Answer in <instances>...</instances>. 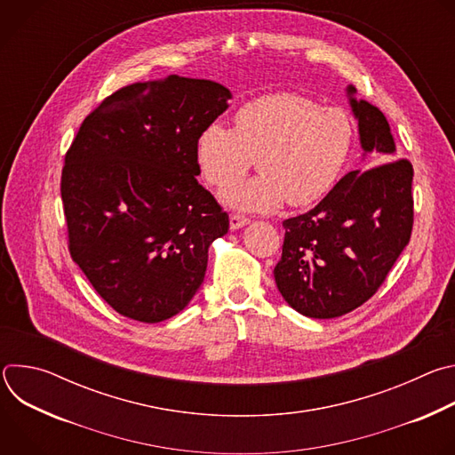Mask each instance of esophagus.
<instances>
[{"label":"esophagus","instance_id":"1","mask_svg":"<svg viewBox=\"0 0 455 455\" xmlns=\"http://www.w3.org/2000/svg\"><path fill=\"white\" fill-rule=\"evenodd\" d=\"M246 223H248V218L243 216V214H232V216H230V228H232V230L241 228V227H244Z\"/></svg>","mask_w":455,"mask_h":455}]
</instances>
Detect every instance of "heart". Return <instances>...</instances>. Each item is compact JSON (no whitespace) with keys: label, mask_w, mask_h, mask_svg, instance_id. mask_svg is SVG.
I'll return each mask as SVG.
<instances>
[{"label":"heart","mask_w":455,"mask_h":455,"mask_svg":"<svg viewBox=\"0 0 455 455\" xmlns=\"http://www.w3.org/2000/svg\"><path fill=\"white\" fill-rule=\"evenodd\" d=\"M355 146V125L340 108H320L293 93L263 95L235 113V129L214 122L198 139L205 180L220 190L238 180L256 160L255 180L225 192L246 211H274L286 202H318L342 176Z\"/></svg>","instance_id":"obj_1"}]
</instances>
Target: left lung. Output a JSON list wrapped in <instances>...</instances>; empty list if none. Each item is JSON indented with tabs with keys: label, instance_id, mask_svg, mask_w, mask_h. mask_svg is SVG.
Returning a JSON list of instances; mask_svg holds the SVG:
<instances>
[{
	"label": "left lung",
	"instance_id": "8db88e82",
	"mask_svg": "<svg viewBox=\"0 0 455 455\" xmlns=\"http://www.w3.org/2000/svg\"><path fill=\"white\" fill-rule=\"evenodd\" d=\"M349 100L360 144L372 153L363 172H347L315 209L284 220L283 255L274 268L284 300L311 318H335L367 302L411 241L414 225L412 176L383 113ZM382 164H379V162Z\"/></svg>",
	"mask_w": 455,
	"mask_h": 455
}]
</instances>
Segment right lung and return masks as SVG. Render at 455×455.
Listing matches in <instances>:
<instances>
[{
	"label": "right lung",
	"instance_id": "obj_1",
	"mask_svg": "<svg viewBox=\"0 0 455 455\" xmlns=\"http://www.w3.org/2000/svg\"><path fill=\"white\" fill-rule=\"evenodd\" d=\"M230 92L169 76L124 86L81 124L64 156L68 250L120 315L162 322L204 283L209 246L228 214L196 176L198 139Z\"/></svg>",
	"mask_w": 455,
	"mask_h": 455
}]
</instances>
